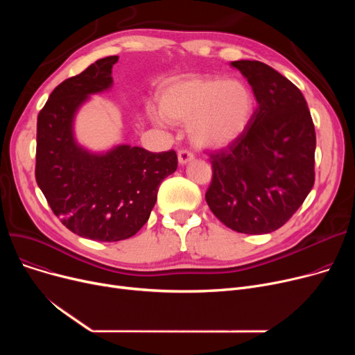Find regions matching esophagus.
<instances>
[{"instance_id": "1", "label": "esophagus", "mask_w": 355, "mask_h": 355, "mask_svg": "<svg viewBox=\"0 0 355 355\" xmlns=\"http://www.w3.org/2000/svg\"><path fill=\"white\" fill-rule=\"evenodd\" d=\"M193 159H194V155H193L190 151H187V149H181V151H178V162H180L181 165L189 164V162H191Z\"/></svg>"}]
</instances>
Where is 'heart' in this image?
Returning a JSON list of instances; mask_svg holds the SVG:
<instances>
[{
	"label": "heart",
	"instance_id": "obj_1",
	"mask_svg": "<svg viewBox=\"0 0 355 355\" xmlns=\"http://www.w3.org/2000/svg\"><path fill=\"white\" fill-rule=\"evenodd\" d=\"M158 122L187 123L190 141L204 149H217L237 141L250 126L256 98L239 79L187 74L168 80L159 90Z\"/></svg>",
	"mask_w": 355,
	"mask_h": 355
}]
</instances>
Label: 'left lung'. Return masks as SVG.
Returning <instances> with one entry per match:
<instances>
[{
	"instance_id": "obj_1",
	"label": "left lung",
	"mask_w": 355,
	"mask_h": 355,
	"mask_svg": "<svg viewBox=\"0 0 355 355\" xmlns=\"http://www.w3.org/2000/svg\"><path fill=\"white\" fill-rule=\"evenodd\" d=\"M259 103L246 132L210 154L206 201L229 229L265 234L302 206L315 181V126L302 92L270 66L237 60Z\"/></svg>"
}]
</instances>
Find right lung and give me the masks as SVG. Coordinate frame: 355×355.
Instances as JSON below:
<instances>
[{
  "label": "right lung",
  "mask_w": 355,
  "mask_h": 355,
  "mask_svg": "<svg viewBox=\"0 0 355 355\" xmlns=\"http://www.w3.org/2000/svg\"><path fill=\"white\" fill-rule=\"evenodd\" d=\"M118 55L96 60L55 87L37 118L35 181L50 209L80 237L119 241L141 230L164 178L177 170L175 151L118 145L92 154L73 137V118L92 93L112 85Z\"/></svg>",
  "instance_id": "add662e5"
}]
</instances>
